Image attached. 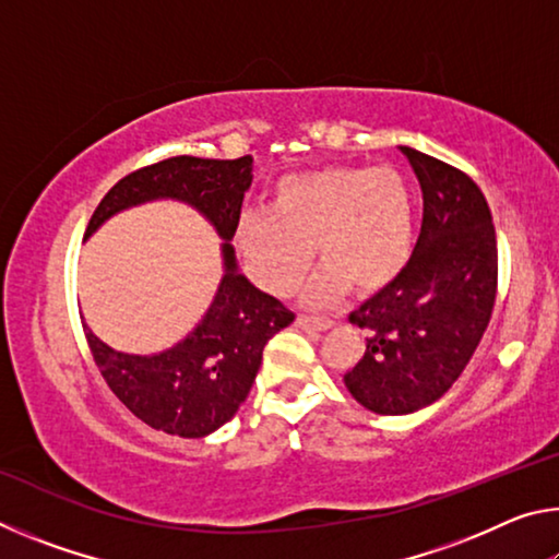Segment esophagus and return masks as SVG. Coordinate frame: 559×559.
Listing matches in <instances>:
<instances>
[{"label":"esophagus","mask_w":559,"mask_h":559,"mask_svg":"<svg viewBox=\"0 0 559 559\" xmlns=\"http://www.w3.org/2000/svg\"><path fill=\"white\" fill-rule=\"evenodd\" d=\"M298 328H302V330H316V333H325V330H330L335 325V320H330V318H308V316H300L298 320Z\"/></svg>","instance_id":"esophagus-1"}]
</instances>
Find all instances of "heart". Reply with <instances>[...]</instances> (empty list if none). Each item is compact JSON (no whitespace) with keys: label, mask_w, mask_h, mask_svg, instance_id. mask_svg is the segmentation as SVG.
Masks as SVG:
<instances>
[{"label":"heart","mask_w":559,"mask_h":559,"mask_svg":"<svg viewBox=\"0 0 559 559\" xmlns=\"http://www.w3.org/2000/svg\"><path fill=\"white\" fill-rule=\"evenodd\" d=\"M249 276L273 296L298 288L313 263L308 306H333L355 288L374 296L402 276L414 249L409 185L394 167H320L273 187L269 212L243 214L234 231Z\"/></svg>","instance_id":"b5f03b06"}]
</instances>
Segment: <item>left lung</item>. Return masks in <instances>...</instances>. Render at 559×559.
<instances>
[{
	"instance_id": "obj_1",
	"label": "left lung",
	"mask_w": 559,
	"mask_h": 559,
	"mask_svg": "<svg viewBox=\"0 0 559 559\" xmlns=\"http://www.w3.org/2000/svg\"><path fill=\"white\" fill-rule=\"evenodd\" d=\"M400 150L421 185V234L402 276L349 313L367 349L343 377L365 409L384 416L414 414L451 390L486 333L498 283L484 192L456 167Z\"/></svg>"
}]
</instances>
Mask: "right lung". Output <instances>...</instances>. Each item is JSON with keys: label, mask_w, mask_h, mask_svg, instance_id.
<instances>
[{"label": "right lung", "mask_w": 559, "mask_h": 559, "mask_svg": "<svg viewBox=\"0 0 559 559\" xmlns=\"http://www.w3.org/2000/svg\"><path fill=\"white\" fill-rule=\"evenodd\" d=\"M253 157H169L138 169L103 197L86 229L91 239L120 212L150 202H182L200 212L222 239V281L214 298L179 343L163 353L132 355L103 343L83 325L103 380L147 427L182 439L210 437L239 412L263 359V347L293 323L290 310L239 271L231 246Z\"/></svg>", "instance_id": "1"}]
</instances>
